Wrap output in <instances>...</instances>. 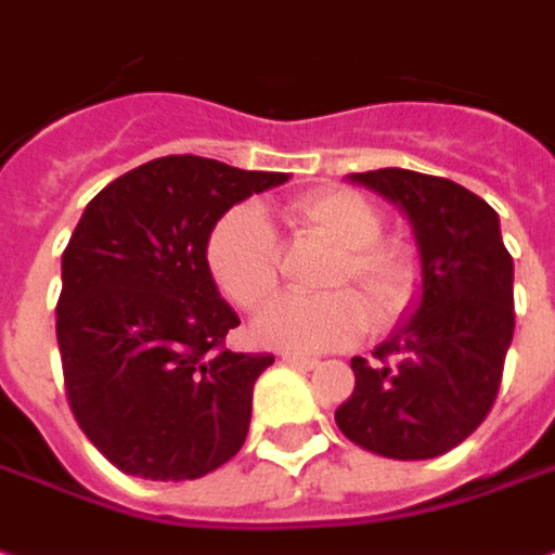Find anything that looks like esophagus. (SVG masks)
Returning <instances> with one entry per match:
<instances>
[{"instance_id":"34e87169","label":"esophagus","mask_w":555,"mask_h":555,"mask_svg":"<svg viewBox=\"0 0 555 555\" xmlns=\"http://www.w3.org/2000/svg\"><path fill=\"white\" fill-rule=\"evenodd\" d=\"M282 361H285V364H292V367H304V371H312V367L319 364L315 358L297 356V352H282Z\"/></svg>"}]
</instances>
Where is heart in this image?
I'll list each match as a JSON object with an SVG mask.
<instances>
[{
    "label": "heart",
    "instance_id": "heart-1",
    "mask_svg": "<svg viewBox=\"0 0 555 555\" xmlns=\"http://www.w3.org/2000/svg\"><path fill=\"white\" fill-rule=\"evenodd\" d=\"M294 236L334 248L319 285L334 292L282 297L255 319L263 346L288 352H327L376 327L395 325L420 292V263L398 243H386L383 215L356 191H312L282 209ZM206 267L233 307H263L279 288L282 251L261 215L236 206L218 218L206 240ZM372 312L367 313L366 309Z\"/></svg>",
    "mask_w": 555,
    "mask_h": 555
}]
</instances>
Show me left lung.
I'll return each instance as SVG.
<instances>
[{
    "mask_svg": "<svg viewBox=\"0 0 555 555\" xmlns=\"http://www.w3.org/2000/svg\"><path fill=\"white\" fill-rule=\"evenodd\" d=\"M410 218L422 258L420 309L352 358L356 388L334 420L361 450L416 462L470 437L499 398L514 340V258L495 209L462 184L413 169L352 172Z\"/></svg>",
    "mask_w": 555,
    "mask_h": 555,
    "instance_id": "obj_1",
    "label": "left lung"
}]
</instances>
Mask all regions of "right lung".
Instances as JSON below:
<instances>
[{"instance_id":"obj_1","label":"right lung","mask_w":555,"mask_h":555,"mask_svg":"<svg viewBox=\"0 0 555 555\" xmlns=\"http://www.w3.org/2000/svg\"><path fill=\"white\" fill-rule=\"evenodd\" d=\"M288 182L169 154L90 199L63 251L56 343L72 416L112 465L197 480L246 443L251 388L273 356L230 352L236 312L206 240L230 206Z\"/></svg>"}]
</instances>
